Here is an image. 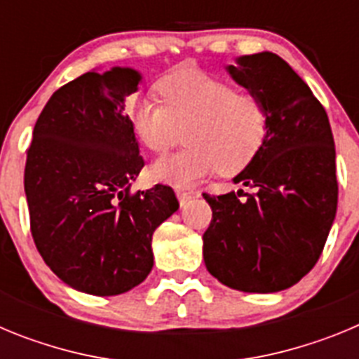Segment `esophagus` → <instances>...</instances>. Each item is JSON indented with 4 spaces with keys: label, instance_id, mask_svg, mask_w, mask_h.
I'll list each match as a JSON object with an SVG mask.
<instances>
[{
    "label": "esophagus",
    "instance_id": "1",
    "mask_svg": "<svg viewBox=\"0 0 359 359\" xmlns=\"http://www.w3.org/2000/svg\"><path fill=\"white\" fill-rule=\"evenodd\" d=\"M176 198L177 201H180V205H185V203H189L190 199H194L196 194L194 192H187V190H182V189H176Z\"/></svg>",
    "mask_w": 359,
    "mask_h": 359
}]
</instances>
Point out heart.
I'll list each match as a JSON object with an SVG mask.
<instances>
[{
  "label": "heart",
  "mask_w": 359,
  "mask_h": 359,
  "mask_svg": "<svg viewBox=\"0 0 359 359\" xmlns=\"http://www.w3.org/2000/svg\"><path fill=\"white\" fill-rule=\"evenodd\" d=\"M161 102L131 97L126 113L133 131L147 151L165 152L180 136L187 147L149 167L154 182L187 189L217 170L233 176L262 151L269 113L261 98L237 93L230 82L199 69H180L156 84Z\"/></svg>",
  "instance_id": "1"
}]
</instances>
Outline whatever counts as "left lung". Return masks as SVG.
Instances as JSON below:
<instances>
[{"label":"left lung","instance_id":"left-lung-1","mask_svg":"<svg viewBox=\"0 0 359 359\" xmlns=\"http://www.w3.org/2000/svg\"><path fill=\"white\" fill-rule=\"evenodd\" d=\"M236 62L228 75L266 104L269 131L259 156L233 177L250 192L203 194L212 208L203 259L231 290L277 293L309 273L331 231L334 140L323 106L282 57L261 52Z\"/></svg>","mask_w":359,"mask_h":359}]
</instances>
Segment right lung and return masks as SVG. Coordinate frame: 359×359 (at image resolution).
<instances>
[{
	"mask_svg": "<svg viewBox=\"0 0 359 359\" xmlns=\"http://www.w3.org/2000/svg\"><path fill=\"white\" fill-rule=\"evenodd\" d=\"M140 82V72L115 66L65 84L41 111L27 151L34 243L82 293L113 297L142 284L154 264L152 233L180 208L170 187L129 194L144 158L123 107Z\"/></svg>",
	"mask_w": 359,
	"mask_h": 359,
	"instance_id": "right-lung-1",
	"label": "right lung"
}]
</instances>
